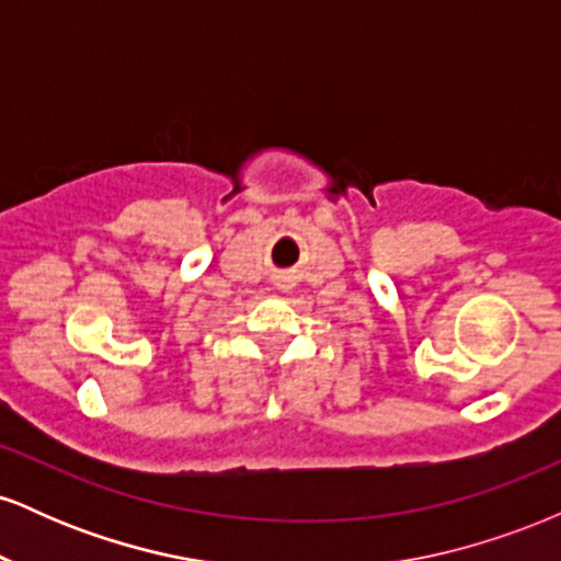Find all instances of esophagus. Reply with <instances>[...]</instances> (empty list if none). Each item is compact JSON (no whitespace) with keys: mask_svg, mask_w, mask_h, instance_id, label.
I'll list each match as a JSON object with an SVG mask.
<instances>
[{"mask_svg":"<svg viewBox=\"0 0 561 561\" xmlns=\"http://www.w3.org/2000/svg\"><path fill=\"white\" fill-rule=\"evenodd\" d=\"M276 287L279 289H293V276H287V274H282V276H276Z\"/></svg>","mask_w":561,"mask_h":561,"instance_id":"1","label":"esophagus"}]
</instances>
